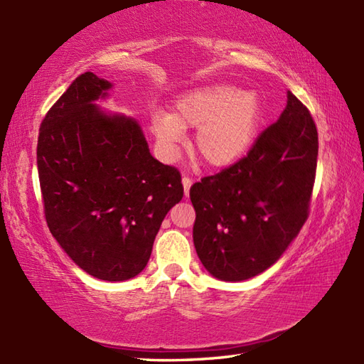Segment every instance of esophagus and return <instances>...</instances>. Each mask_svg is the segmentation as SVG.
I'll return each mask as SVG.
<instances>
[{
    "label": "esophagus",
    "instance_id": "obj_1",
    "mask_svg": "<svg viewBox=\"0 0 364 364\" xmlns=\"http://www.w3.org/2000/svg\"><path fill=\"white\" fill-rule=\"evenodd\" d=\"M183 186H184V196H189V189H191V186H192V180L191 178L188 176V175H184L183 176Z\"/></svg>",
    "mask_w": 364,
    "mask_h": 364
}]
</instances>
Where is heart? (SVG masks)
Segmentation results:
<instances>
[{"mask_svg": "<svg viewBox=\"0 0 364 364\" xmlns=\"http://www.w3.org/2000/svg\"><path fill=\"white\" fill-rule=\"evenodd\" d=\"M259 122L261 102L255 92L218 84L183 95L172 114L154 115L151 128L166 154L175 153L183 128H197L192 150L206 164L222 167L242 156Z\"/></svg>", "mask_w": 364, "mask_h": 364, "instance_id": "1", "label": "heart"}]
</instances>
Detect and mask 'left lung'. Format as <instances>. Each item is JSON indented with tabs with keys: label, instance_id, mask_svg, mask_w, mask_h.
<instances>
[{
	"label": "left lung",
	"instance_id": "obj_1",
	"mask_svg": "<svg viewBox=\"0 0 364 364\" xmlns=\"http://www.w3.org/2000/svg\"><path fill=\"white\" fill-rule=\"evenodd\" d=\"M318 129L308 107L288 105L249 153L191 188L194 245L208 272L242 282L282 257L310 215Z\"/></svg>",
	"mask_w": 364,
	"mask_h": 364
}]
</instances>
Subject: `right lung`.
Returning a JSON list of instances; mask_svg holds the SVG:
<instances>
[{
    "instance_id": "add662e5",
    "label": "right lung",
    "mask_w": 364,
    "mask_h": 364,
    "mask_svg": "<svg viewBox=\"0 0 364 364\" xmlns=\"http://www.w3.org/2000/svg\"><path fill=\"white\" fill-rule=\"evenodd\" d=\"M109 87L92 72L68 86L41 123L37 170L54 239L89 275L123 282L146 266L184 189L178 168L151 156L136 120L92 105Z\"/></svg>"
}]
</instances>
